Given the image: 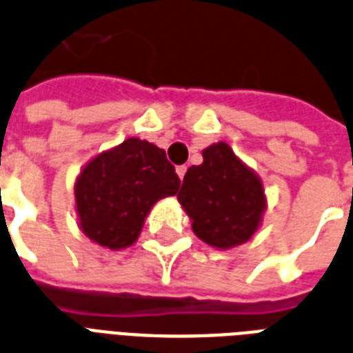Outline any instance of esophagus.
<instances>
[{"instance_id":"1","label":"esophagus","mask_w":353,"mask_h":353,"mask_svg":"<svg viewBox=\"0 0 353 353\" xmlns=\"http://www.w3.org/2000/svg\"><path fill=\"white\" fill-rule=\"evenodd\" d=\"M176 172H177V176H179V179H183V177H185V172H187V166H185V165L177 166Z\"/></svg>"}]
</instances>
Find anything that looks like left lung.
<instances>
[{"instance_id":"left-lung-1","label":"left lung","mask_w":353,"mask_h":353,"mask_svg":"<svg viewBox=\"0 0 353 353\" xmlns=\"http://www.w3.org/2000/svg\"><path fill=\"white\" fill-rule=\"evenodd\" d=\"M203 163L190 166L177 200L192 220V231L212 248L228 250L250 241L266 209L259 176L225 142L211 144Z\"/></svg>"}]
</instances>
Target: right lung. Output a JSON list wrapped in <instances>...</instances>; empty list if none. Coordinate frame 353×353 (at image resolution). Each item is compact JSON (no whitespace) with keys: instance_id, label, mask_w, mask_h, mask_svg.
Masks as SVG:
<instances>
[{"instance_id":"obj_1","label":"right lung","mask_w":353,"mask_h":353,"mask_svg":"<svg viewBox=\"0 0 353 353\" xmlns=\"http://www.w3.org/2000/svg\"><path fill=\"white\" fill-rule=\"evenodd\" d=\"M176 168L165 150L141 139L99 153L85 165L75 181L79 228L99 246H131L159 200L179 190Z\"/></svg>"}]
</instances>
